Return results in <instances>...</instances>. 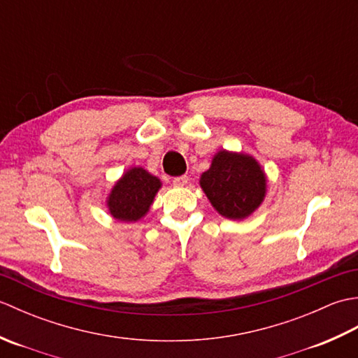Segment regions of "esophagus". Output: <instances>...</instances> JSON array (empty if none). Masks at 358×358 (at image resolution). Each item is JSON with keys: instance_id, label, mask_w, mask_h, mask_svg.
<instances>
[{"instance_id": "obj_1", "label": "esophagus", "mask_w": 358, "mask_h": 358, "mask_svg": "<svg viewBox=\"0 0 358 358\" xmlns=\"http://www.w3.org/2000/svg\"><path fill=\"white\" fill-rule=\"evenodd\" d=\"M187 177L186 175H181V177H175L173 180H172V183H173V186H177V187H183V186H186L187 185Z\"/></svg>"}]
</instances>
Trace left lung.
Returning a JSON list of instances; mask_svg holds the SVG:
<instances>
[{
	"mask_svg": "<svg viewBox=\"0 0 358 358\" xmlns=\"http://www.w3.org/2000/svg\"><path fill=\"white\" fill-rule=\"evenodd\" d=\"M200 186L220 215L243 220L263 203L266 175L254 157L223 149L203 172Z\"/></svg>",
	"mask_w": 358,
	"mask_h": 358,
	"instance_id": "left-lung-1",
	"label": "left lung"
}]
</instances>
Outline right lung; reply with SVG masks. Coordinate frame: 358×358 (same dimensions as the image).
<instances>
[{"label":"right lung","mask_w":358,"mask_h":358,"mask_svg":"<svg viewBox=\"0 0 358 358\" xmlns=\"http://www.w3.org/2000/svg\"><path fill=\"white\" fill-rule=\"evenodd\" d=\"M162 181L143 167H131L121 177L106 200L110 215L118 222H138L148 214Z\"/></svg>","instance_id":"add662e5"}]
</instances>
